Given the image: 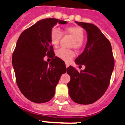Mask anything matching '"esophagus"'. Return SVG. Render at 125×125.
<instances>
[{"label":"esophagus","mask_w":125,"mask_h":125,"mask_svg":"<svg viewBox=\"0 0 125 125\" xmlns=\"http://www.w3.org/2000/svg\"><path fill=\"white\" fill-rule=\"evenodd\" d=\"M69 64H68V63H66V67H67V68H68V67H69Z\"/></svg>","instance_id":"1"}]
</instances>
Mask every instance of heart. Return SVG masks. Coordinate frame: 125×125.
<instances>
[{
	"label": "heart",
	"instance_id": "b5f03b06",
	"mask_svg": "<svg viewBox=\"0 0 125 125\" xmlns=\"http://www.w3.org/2000/svg\"><path fill=\"white\" fill-rule=\"evenodd\" d=\"M65 34H69L74 38L72 46L75 48L79 49L83 44L84 38V31L83 29L79 26H69L67 27L64 31ZM62 36V32L57 28H53L50 34V44L54 47H57L59 44L60 40ZM56 56L61 60L65 62H69L75 56V53L71 50L60 48L56 51Z\"/></svg>",
	"mask_w": 125,
	"mask_h": 125
}]
</instances>
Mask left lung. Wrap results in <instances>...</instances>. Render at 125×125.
I'll return each instance as SVG.
<instances>
[{"mask_svg":"<svg viewBox=\"0 0 125 125\" xmlns=\"http://www.w3.org/2000/svg\"><path fill=\"white\" fill-rule=\"evenodd\" d=\"M87 33L86 46L75 59L77 64L85 65L78 71L72 66L67 68L71 77L67 83L69 94L79 104H90L99 100L109 86L115 66L110 42L97 26L92 23L75 21ZM79 66V67H80Z\"/></svg>","mask_w":125,"mask_h":125,"instance_id":"8db88e82","label":"left lung"}]
</instances>
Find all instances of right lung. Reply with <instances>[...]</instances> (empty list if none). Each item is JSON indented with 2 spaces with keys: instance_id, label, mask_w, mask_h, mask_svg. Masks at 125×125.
<instances>
[{
  "instance_id": "1",
  "label": "right lung",
  "mask_w": 125,
  "mask_h": 125,
  "mask_svg": "<svg viewBox=\"0 0 125 125\" xmlns=\"http://www.w3.org/2000/svg\"><path fill=\"white\" fill-rule=\"evenodd\" d=\"M67 21L54 18L42 19L23 31L13 52L12 63L19 89L35 103L50 101L61 76L67 71L64 62L55 56L50 42V31L57 24ZM51 58L49 63L43 60Z\"/></svg>"
}]
</instances>
